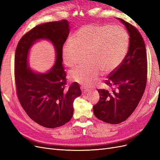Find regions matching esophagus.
<instances>
[{
  "mask_svg": "<svg viewBox=\"0 0 160 160\" xmlns=\"http://www.w3.org/2000/svg\"><path fill=\"white\" fill-rule=\"evenodd\" d=\"M81 91H82V93H85L88 91V89H87L86 88H85V87H81Z\"/></svg>",
  "mask_w": 160,
  "mask_h": 160,
  "instance_id": "obj_1",
  "label": "esophagus"
}]
</instances>
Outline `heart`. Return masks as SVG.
Instances as JSON below:
<instances>
[{
  "label": "heart",
  "mask_w": 160,
  "mask_h": 160,
  "mask_svg": "<svg viewBox=\"0 0 160 160\" xmlns=\"http://www.w3.org/2000/svg\"><path fill=\"white\" fill-rule=\"evenodd\" d=\"M129 37L125 28L119 25H88L76 32L73 41L62 45L61 57L68 67H75L83 55H88L89 64L70 72L71 79L85 87H93L100 77L117 69L127 55Z\"/></svg>",
  "instance_id": "obj_1"
}]
</instances>
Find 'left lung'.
Wrapping results in <instances>:
<instances>
[{
  "mask_svg": "<svg viewBox=\"0 0 160 160\" xmlns=\"http://www.w3.org/2000/svg\"><path fill=\"white\" fill-rule=\"evenodd\" d=\"M118 19L129 35V49L122 63L105 81L111 90L98 89L99 101L93 105L95 117L111 124L122 123L132 114L147 83L148 60L143 38L134 26Z\"/></svg>",
  "mask_w": 160,
  "mask_h": 160,
  "instance_id": "1",
  "label": "left lung"
}]
</instances>
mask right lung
I'll return each mask as SVG.
<instances>
[{
	"label": "right lung",
	"instance_id": "add662e5",
	"mask_svg": "<svg viewBox=\"0 0 160 160\" xmlns=\"http://www.w3.org/2000/svg\"><path fill=\"white\" fill-rule=\"evenodd\" d=\"M69 34L67 20L38 25L22 36L15 51L14 79L19 102L28 117L47 128L60 127L69 122L73 114L74 99L81 95L77 83L66 86L61 50ZM42 38L54 45L57 59L49 72L37 74L28 67L27 58L30 47Z\"/></svg>",
	"mask_w": 160,
	"mask_h": 160
}]
</instances>
